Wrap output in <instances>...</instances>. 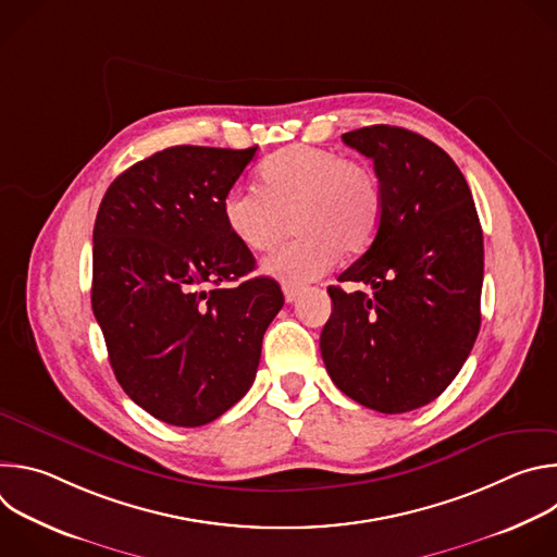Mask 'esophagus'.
I'll return each mask as SVG.
<instances>
[{
	"instance_id": "esophagus-1",
	"label": "esophagus",
	"mask_w": 557,
	"mask_h": 557,
	"mask_svg": "<svg viewBox=\"0 0 557 557\" xmlns=\"http://www.w3.org/2000/svg\"><path fill=\"white\" fill-rule=\"evenodd\" d=\"M297 297H299V288H297V286H290V284H284V299H286L288 304H293Z\"/></svg>"
}]
</instances>
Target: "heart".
Listing matches in <instances>:
<instances>
[{
	"label": "heart",
	"mask_w": 557,
	"mask_h": 557,
	"mask_svg": "<svg viewBox=\"0 0 557 557\" xmlns=\"http://www.w3.org/2000/svg\"><path fill=\"white\" fill-rule=\"evenodd\" d=\"M222 215L235 240L253 253L275 249L290 219L297 237L262 269L284 284H304L326 273L339 251L357 256L374 240L383 191L368 165L331 149L290 145L267 158L260 189H228Z\"/></svg>",
	"instance_id": "b5f03b06"
}]
</instances>
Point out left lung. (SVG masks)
<instances>
[{"label": "left lung", "instance_id": "8db88e82", "mask_svg": "<svg viewBox=\"0 0 557 557\" xmlns=\"http://www.w3.org/2000/svg\"><path fill=\"white\" fill-rule=\"evenodd\" d=\"M344 143L372 158L383 215L368 251L331 286L320 339L333 383L352 401L401 414L454 381L481 331L483 228L456 163L404 127L370 125Z\"/></svg>", "mask_w": 557, "mask_h": 557}]
</instances>
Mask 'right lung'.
Returning <instances> with one entry per match:
<instances>
[{
  "instance_id": "obj_1",
  "label": "right lung",
  "mask_w": 557,
  "mask_h": 557,
  "mask_svg": "<svg viewBox=\"0 0 557 557\" xmlns=\"http://www.w3.org/2000/svg\"><path fill=\"white\" fill-rule=\"evenodd\" d=\"M256 151H156L110 185L97 213L92 310L110 366L129 399L170 425L200 428L243 399L284 306L275 280H244L256 258L222 215Z\"/></svg>"
}]
</instances>
